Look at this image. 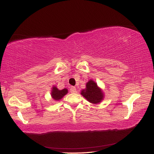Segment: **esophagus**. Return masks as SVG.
Segmentation results:
<instances>
[{
  "label": "esophagus",
  "instance_id": "1",
  "mask_svg": "<svg viewBox=\"0 0 154 154\" xmlns=\"http://www.w3.org/2000/svg\"><path fill=\"white\" fill-rule=\"evenodd\" d=\"M70 91L71 92V93H76L77 92V89L75 87H71V88H70Z\"/></svg>",
  "mask_w": 154,
  "mask_h": 154
}]
</instances>
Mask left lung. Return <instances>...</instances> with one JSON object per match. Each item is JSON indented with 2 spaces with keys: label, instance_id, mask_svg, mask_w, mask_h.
<instances>
[{
  "label": "left lung",
  "instance_id": "left-lung-1",
  "mask_svg": "<svg viewBox=\"0 0 154 154\" xmlns=\"http://www.w3.org/2000/svg\"><path fill=\"white\" fill-rule=\"evenodd\" d=\"M81 94L91 104H97L104 98V94L102 89L97 85L93 79L86 83V88L81 90Z\"/></svg>",
  "mask_w": 154,
  "mask_h": 154
}]
</instances>
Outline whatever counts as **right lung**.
<instances>
[{"label":"right lung","instance_id":"add662e5","mask_svg":"<svg viewBox=\"0 0 154 154\" xmlns=\"http://www.w3.org/2000/svg\"><path fill=\"white\" fill-rule=\"evenodd\" d=\"M68 93V89L64 88L63 89H58L57 86L53 85L51 90V97L55 101H59L65 95Z\"/></svg>","mask_w":154,"mask_h":154}]
</instances>
